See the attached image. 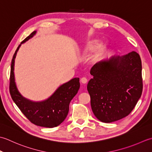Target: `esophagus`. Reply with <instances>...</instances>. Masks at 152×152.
Segmentation results:
<instances>
[{"mask_svg":"<svg viewBox=\"0 0 152 152\" xmlns=\"http://www.w3.org/2000/svg\"><path fill=\"white\" fill-rule=\"evenodd\" d=\"M88 82V80L86 78H85V77H83V78H81V79H80V83H83V84H86V83H87Z\"/></svg>","mask_w":152,"mask_h":152,"instance_id":"34e87169","label":"esophagus"}]
</instances>
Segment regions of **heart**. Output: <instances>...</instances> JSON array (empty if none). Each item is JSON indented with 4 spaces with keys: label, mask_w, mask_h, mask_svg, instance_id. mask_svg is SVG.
<instances>
[{
    "label": "heart",
    "mask_w": 152,
    "mask_h": 152,
    "mask_svg": "<svg viewBox=\"0 0 152 152\" xmlns=\"http://www.w3.org/2000/svg\"><path fill=\"white\" fill-rule=\"evenodd\" d=\"M93 50L94 51L91 55L88 60V63L91 66H95L100 62L107 54L108 46L106 43H102L99 45V40L97 39H89L86 42L83 49L82 56H86Z\"/></svg>",
    "instance_id": "heart-1"
}]
</instances>
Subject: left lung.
<instances>
[{"mask_svg":"<svg viewBox=\"0 0 152 152\" xmlns=\"http://www.w3.org/2000/svg\"><path fill=\"white\" fill-rule=\"evenodd\" d=\"M87 90L92 110L104 123L127 116L140 99L143 85L140 56L132 51L102 61L91 70Z\"/></svg>","mask_w":152,"mask_h":152,"instance_id":"obj_1","label":"left lung"}]
</instances>
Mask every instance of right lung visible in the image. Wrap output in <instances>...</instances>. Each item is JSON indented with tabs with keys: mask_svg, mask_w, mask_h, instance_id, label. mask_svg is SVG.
<instances>
[{
	"mask_svg": "<svg viewBox=\"0 0 152 152\" xmlns=\"http://www.w3.org/2000/svg\"><path fill=\"white\" fill-rule=\"evenodd\" d=\"M36 31L25 39L18 46L11 64L10 93L12 100L24 115L32 123L40 126L53 128L62 123L69 112V103L80 87L79 78H74L59 86L52 95L43 101L33 102L23 97L16 86L14 77V62L21 44L35 35Z\"/></svg>",
	"mask_w": 152,
	"mask_h": 152,
	"instance_id": "1",
	"label": "right lung"
}]
</instances>
